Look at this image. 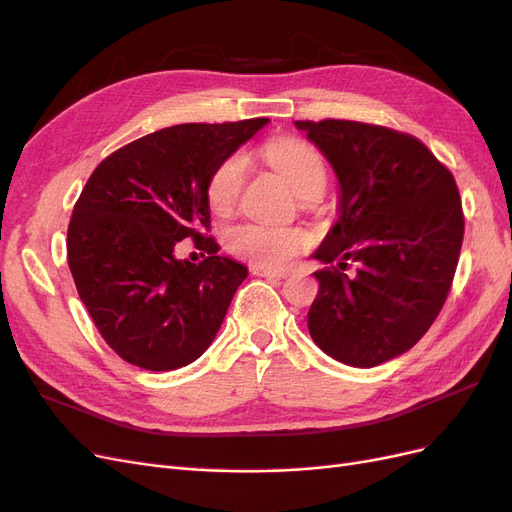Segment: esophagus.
Wrapping results in <instances>:
<instances>
[{
  "instance_id": "34e87169",
  "label": "esophagus",
  "mask_w": 512,
  "mask_h": 512,
  "mask_svg": "<svg viewBox=\"0 0 512 512\" xmlns=\"http://www.w3.org/2000/svg\"><path fill=\"white\" fill-rule=\"evenodd\" d=\"M254 275H258V277H269V280H284V277L288 275L286 271H277V269H267V267H258V265H254L252 269H250Z\"/></svg>"
}]
</instances>
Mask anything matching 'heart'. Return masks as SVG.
Instances as JSON below:
<instances>
[{"label": "heart", "mask_w": 512, "mask_h": 512, "mask_svg": "<svg viewBox=\"0 0 512 512\" xmlns=\"http://www.w3.org/2000/svg\"><path fill=\"white\" fill-rule=\"evenodd\" d=\"M260 158L273 166L301 198H318L327 185V164L322 153L299 136H275L262 143ZM243 185V158L228 156L207 181V205L213 213H226L237 203ZM309 243L305 230L258 222L237 224L228 230V250L258 267L280 269Z\"/></svg>", "instance_id": "1"}]
</instances>
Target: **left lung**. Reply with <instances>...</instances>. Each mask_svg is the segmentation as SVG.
<instances>
[{
  "label": "left lung",
  "mask_w": 512,
  "mask_h": 512,
  "mask_svg": "<svg viewBox=\"0 0 512 512\" xmlns=\"http://www.w3.org/2000/svg\"><path fill=\"white\" fill-rule=\"evenodd\" d=\"M294 126L342 188L339 220L314 254L329 267L314 273L309 335L335 361L376 367L410 350L451 292L463 243L455 177L408 132L348 119Z\"/></svg>",
  "instance_id": "obj_1"
}]
</instances>
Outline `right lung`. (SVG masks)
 I'll use <instances>...</instances> for the list:
<instances>
[{
    "label": "right lung",
    "instance_id": "1",
    "mask_svg": "<svg viewBox=\"0 0 512 512\" xmlns=\"http://www.w3.org/2000/svg\"><path fill=\"white\" fill-rule=\"evenodd\" d=\"M269 119L181 123L104 158L68 224V267L104 342L123 361L168 371L207 350L247 277L209 235L207 181ZM208 252L177 261L179 240Z\"/></svg>",
    "mask_w": 512,
    "mask_h": 512
}]
</instances>
